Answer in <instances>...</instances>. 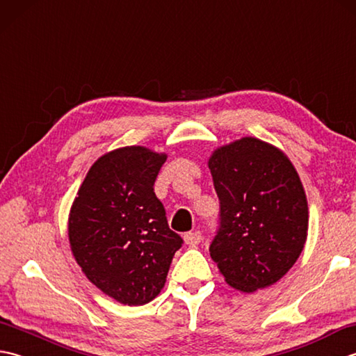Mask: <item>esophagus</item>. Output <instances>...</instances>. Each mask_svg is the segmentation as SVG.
I'll list each match as a JSON object with an SVG mask.
<instances>
[{
    "mask_svg": "<svg viewBox=\"0 0 356 356\" xmlns=\"http://www.w3.org/2000/svg\"><path fill=\"white\" fill-rule=\"evenodd\" d=\"M184 238H185V243L186 245L195 246V245H199L200 241L203 240V236H202L200 231H194V232H186L185 236H184Z\"/></svg>",
    "mask_w": 356,
    "mask_h": 356,
    "instance_id": "1",
    "label": "esophagus"
}]
</instances>
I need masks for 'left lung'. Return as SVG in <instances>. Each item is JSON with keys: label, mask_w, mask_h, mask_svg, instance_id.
Here are the masks:
<instances>
[{"label": "left lung", "mask_w": 356, "mask_h": 356, "mask_svg": "<svg viewBox=\"0 0 356 356\" xmlns=\"http://www.w3.org/2000/svg\"><path fill=\"white\" fill-rule=\"evenodd\" d=\"M208 165L220 202L211 259L238 291L274 284L297 261L307 236L297 171L284 153L255 138L216 149Z\"/></svg>", "instance_id": "left-lung-1"}]
</instances>
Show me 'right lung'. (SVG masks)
I'll return each mask as SVG.
<instances>
[{"label": "right lung", "mask_w": 356, "mask_h": 356, "mask_svg": "<svg viewBox=\"0 0 356 356\" xmlns=\"http://www.w3.org/2000/svg\"><path fill=\"white\" fill-rule=\"evenodd\" d=\"M165 161V154L143 147L104 154L87 172L70 211L74 259L90 282L122 305L156 298L184 243L154 193Z\"/></svg>", "instance_id": "obj_1"}]
</instances>
